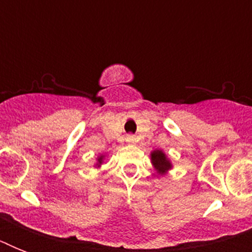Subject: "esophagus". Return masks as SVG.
<instances>
[{"label": "esophagus", "mask_w": 252, "mask_h": 252, "mask_svg": "<svg viewBox=\"0 0 252 252\" xmlns=\"http://www.w3.org/2000/svg\"><path fill=\"white\" fill-rule=\"evenodd\" d=\"M126 144H129V145H133V144H136V137H134V136H126Z\"/></svg>", "instance_id": "1"}]
</instances>
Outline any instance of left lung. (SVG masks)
<instances>
[{
  "instance_id": "1",
  "label": "left lung",
  "mask_w": 252,
  "mask_h": 252,
  "mask_svg": "<svg viewBox=\"0 0 252 252\" xmlns=\"http://www.w3.org/2000/svg\"><path fill=\"white\" fill-rule=\"evenodd\" d=\"M150 162L158 175H166L172 168V162L167 157V154L162 149H156L150 152Z\"/></svg>"
}]
</instances>
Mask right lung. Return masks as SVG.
Wrapping results in <instances>:
<instances>
[{
	"label": "right lung",
	"mask_w": 252,
	"mask_h": 252,
	"mask_svg": "<svg viewBox=\"0 0 252 252\" xmlns=\"http://www.w3.org/2000/svg\"><path fill=\"white\" fill-rule=\"evenodd\" d=\"M104 158H106V156H104V154H100V156H98V157H96V162L94 163V167L95 168L100 167V166L104 163Z\"/></svg>",
	"instance_id": "right-lung-1"
}]
</instances>
